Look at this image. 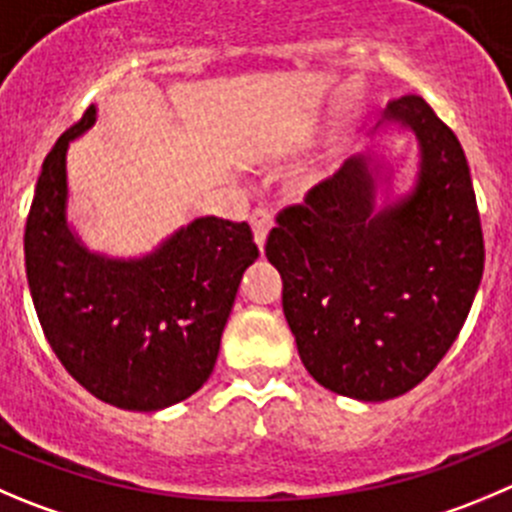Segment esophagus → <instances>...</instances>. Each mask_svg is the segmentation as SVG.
<instances>
[{
	"instance_id": "obj_1",
	"label": "esophagus",
	"mask_w": 512,
	"mask_h": 512,
	"mask_svg": "<svg viewBox=\"0 0 512 512\" xmlns=\"http://www.w3.org/2000/svg\"><path fill=\"white\" fill-rule=\"evenodd\" d=\"M271 226H274V218H271V213L266 211V208H256V211L251 213L253 238H256V243H259L261 253H264V243H266V236H269Z\"/></svg>"
}]
</instances>
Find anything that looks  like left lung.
Returning a JSON list of instances; mask_svg holds the SVG:
<instances>
[{
  "label": "left lung",
  "instance_id": "1",
  "mask_svg": "<svg viewBox=\"0 0 512 512\" xmlns=\"http://www.w3.org/2000/svg\"><path fill=\"white\" fill-rule=\"evenodd\" d=\"M384 118L420 140L415 193L374 211L367 160H347L286 206L266 238L301 362L321 387L364 402L410 392L440 364L485 269L457 135L420 95L394 97Z\"/></svg>",
  "mask_w": 512,
  "mask_h": 512
}]
</instances>
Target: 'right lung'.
Masks as SVG:
<instances>
[{
	"label": "right lung",
	"mask_w": 512,
	"mask_h": 512,
	"mask_svg": "<svg viewBox=\"0 0 512 512\" xmlns=\"http://www.w3.org/2000/svg\"><path fill=\"white\" fill-rule=\"evenodd\" d=\"M95 123V105L42 163L24 228L29 294L52 352L97 399L155 412L211 377L238 284L259 248L248 223L196 218L153 256L102 259L65 218L67 143Z\"/></svg>",
	"instance_id": "1"
}]
</instances>
